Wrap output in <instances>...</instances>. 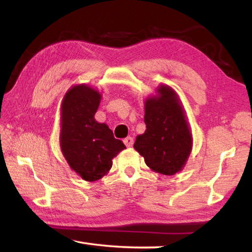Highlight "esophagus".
Instances as JSON below:
<instances>
[{"instance_id":"obj_1","label":"esophagus","mask_w":252,"mask_h":252,"mask_svg":"<svg viewBox=\"0 0 252 252\" xmlns=\"http://www.w3.org/2000/svg\"><path fill=\"white\" fill-rule=\"evenodd\" d=\"M123 142L126 147H132V144H133V138L132 136H126V138L123 140Z\"/></svg>"}]
</instances>
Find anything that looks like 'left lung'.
<instances>
[{"mask_svg":"<svg viewBox=\"0 0 252 252\" xmlns=\"http://www.w3.org/2000/svg\"><path fill=\"white\" fill-rule=\"evenodd\" d=\"M156 93L144 101L147 130L136 136L133 148L153 171L173 176L185 168L192 150V133L177 92L160 84Z\"/></svg>","mask_w":252,"mask_h":252,"instance_id":"obj_1","label":"left lung"}]
</instances>
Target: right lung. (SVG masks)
Masks as SVG:
<instances>
[{"label": "right lung", "mask_w": 252, "mask_h": 252, "mask_svg": "<svg viewBox=\"0 0 252 252\" xmlns=\"http://www.w3.org/2000/svg\"><path fill=\"white\" fill-rule=\"evenodd\" d=\"M101 97L90 85L75 84L66 91L61 104L62 155L70 168L89 182L104 177L112 167L113 158L126 149L105 123L94 119Z\"/></svg>", "instance_id": "obj_1"}]
</instances>
